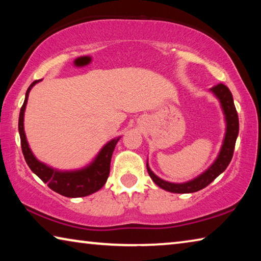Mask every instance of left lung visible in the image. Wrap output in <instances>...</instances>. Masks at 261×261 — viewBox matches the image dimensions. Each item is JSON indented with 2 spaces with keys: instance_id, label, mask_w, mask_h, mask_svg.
<instances>
[{
  "instance_id": "left-lung-1",
  "label": "left lung",
  "mask_w": 261,
  "mask_h": 261,
  "mask_svg": "<svg viewBox=\"0 0 261 261\" xmlns=\"http://www.w3.org/2000/svg\"><path fill=\"white\" fill-rule=\"evenodd\" d=\"M211 92L220 101L221 108H222L224 115V121H226V134H224L222 146L220 148L218 156L204 173L198 175L196 178L184 183H171L160 178L151 170L147 162L146 167L148 175L151 176L153 182L159 188L166 190V191L173 193H192L199 191V190L206 188L207 185L213 182L220 174H222L231 161L238 131H240V122H238V115L235 105H233L232 94L229 91V88L223 84H218L216 86L212 87Z\"/></svg>"
}]
</instances>
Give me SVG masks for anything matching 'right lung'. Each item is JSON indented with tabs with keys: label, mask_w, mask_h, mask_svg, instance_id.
<instances>
[{
	"label": "right lung",
	"mask_w": 261,
	"mask_h": 261,
	"mask_svg": "<svg viewBox=\"0 0 261 261\" xmlns=\"http://www.w3.org/2000/svg\"><path fill=\"white\" fill-rule=\"evenodd\" d=\"M41 81H35L31 84L25 94L24 103L20 108L18 130L20 136L21 151H23L25 161L30 169L46 183L53 191L69 198L86 197L94 193L103 187L107 182L110 171V160H112L113 152L116 146L117 141L121 137H116L109 140L105 146L100 149L96 156L88 163L87 166L74 170H59L56 168L47 166L46 163L39 161L30 148V145L26 139L24 130V114L28 105L30 91L35 84Z\"/></svg>",
	"instance_id": "add662e5"
}]
</instances>
